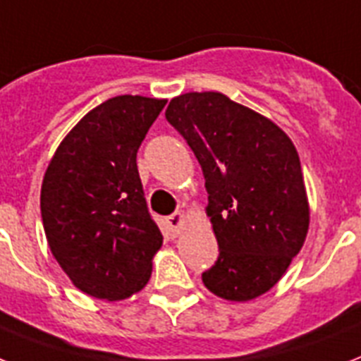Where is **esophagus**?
Listing matches in <instances>:
<instances>
[{
	"label": "esophagus",
	"mask_w": 361,
	"mask_h": 361,
	"mask_svg": "<svg viewBox=\"0 0 361 361\" xmlns=\"http://www.w3.org/2000/svg\"><path fill=\"white\" fill-rule=\"evenodd\" d=\"M166 222H169V226L178 233V231L181 230V226H183V222H185V213H183V211H176L174 215H171L166 219Z\"/></svg>",
	"instance_id": "esophagus-1"
}]
</instances>
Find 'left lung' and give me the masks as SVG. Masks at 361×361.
<instances>
[{"label": "left lung", "instance_id": "8db88e82", "mask_svg": "<svg viewBox=\"0 0 361 361\" xmlns=\"http://www.w3.org/2000/svg\"><path fill=\"white\" fill-rule=\"evenodd\" d=\"M165 116L206 178L219 257L202 282L231 302L257 298L283 276L310 228L297 148L272 120L221 92L176 96Z\"/></svg>", "mask_w": 361, "mask_h": 361}]
</instances>
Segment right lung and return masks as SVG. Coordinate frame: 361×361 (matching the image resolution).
<instances>
[{"mask_svg": "<svg viewBox=\"0 0 361 361\" xmlns=\"http://www.w3.org/2000/svg\"><path fill=\"white\" fill-rule=\"evenodd\" d=\"M166 99L114 96L85 114L44 174L49 250L78 289L124 300L152 276L163 235L148 213L137 152Z\"/></svg>", "mask_w": 361, "mask_h": 361, "instance_id": "add662e5", "label": "right lung"}]
</instances>
